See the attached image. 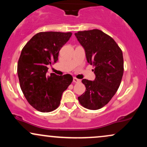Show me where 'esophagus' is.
<instances>
[{
    "mask_svg": "<svg viewBox=\"0 0 147 147\" xmlns=\"http://www.w3.org/2000/svg\"><path fill=\"white\" fill-rule=\"evenodd\" d=\"M73 82H75V83H80L81 80L79 79H77L76 77H73Z\"/></svg>",
    "mask_w": 147,
    "mask_h": 147,
    "instance_id": "1",
    "label": "esophagus"
}]
</instances>
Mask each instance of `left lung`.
<instances>
[{"mask_svg":"<svg viewBox=\"0 0 147 147\" xmlns=\"http://www.w3.org/2000/svg\"><path fill=\"white\" fill-rule=\"evenodd\" d=\"M92 65L95 80L82 79L86 92L78 97L84 107L97 110L109 102L119 88L124 73L122 52L113 38L95 29L75 34Z\"/></svg>","mask_w":147,"mask_h":147,"instance_id":"1","label":"left lung"}]
</instances>
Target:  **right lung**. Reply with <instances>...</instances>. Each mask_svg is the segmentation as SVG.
<instances>
[{"label": "right lung", "instance_id": "obj_1", "mask_svg": "<svg viewBox=\"0 0 147 147\" xmlns=\"http://www.w3.org/2000/svg\"><path fill=\"white\" fill-rule=\"evenodd\" d=\"M71 36V32H39L22 50L17 66L20 86L29 104L40 112L55 110L63 92L72 83L73 79L69 74L46 75L48 65L58 61L59 50Z\"/></svg>", "mask_w": 147, "mask_h": 147}]
</instances>
